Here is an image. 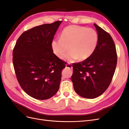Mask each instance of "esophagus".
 Wrapping results in <instances>:
<instances>
[{"label":"esophagus","instance_id":"34e87169","mask_svg":"<svg viewBox=\"0 0 129 129\" xmlns=\"http://www.w3.org/2000/svg\"><path fill=\"white\" fill-rule=\"evenodd\" d=\"M66 68H69V69H72V68H73L71 64H70V63L66 64Z\"/></svg>","mask_w":129,"mask_h":129}]
</instances>
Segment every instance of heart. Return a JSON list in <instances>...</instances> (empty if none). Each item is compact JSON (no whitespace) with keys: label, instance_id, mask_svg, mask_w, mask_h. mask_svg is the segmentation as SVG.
<instances>
[{"label":"heart","instance_id":"heart-1","mask_svg":"<svg viewBox=\"0 0 129 129\" xmlns=\"http://www.w3.org/2000/svg\"><path fill=\"white\" fill-rule=\"evenodd\" d=\"M99 40L98 34L92 28L77 25L65 27L62 31L60 39L54 40L52 48L54 53L62 59L69 49L70 52L66 60L72 62L79 58L82 61L90 56L95 50Z\"/></svg>","mask_w":129,"mask_h":129}]
</instances>
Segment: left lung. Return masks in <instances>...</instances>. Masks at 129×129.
<instances>
[{"label":"left lung","mask_w":129,"mask_h":129,"mask_svg":"<svg viewBox=\"0 0 129 129\" xmlns=\"http://www.w3.org/2000/svg\"><path fill=\"white\" fill-rule=\"evenodd\" d=\"M98 34L96 48L87 59L73 64L71 80L75 92L81 97L94 99L110 85L117 61L116 46L111 36L94 24Z\"/></svg>","instance_id":"left-lung-1"}]
</instances>
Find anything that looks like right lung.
<instances>
[{
  "instance_id": "add662e5",
  "label": "right lung",
  "mask_w": 129,
  "mask_h": 129,
  "mask_svg": "<svg viewBox=\"0 0 129 129\" xmlns=\"http://www.w3.org/2000/svg\"><path fill=\"white\" fill-rule=\"evenodd\" d=\"M62 21L27 30L19 37L13 50V64L24 91L37 100L53 96L59 89L66 62L53 53L52 42Z\"/></svg>"
}]
</instances>
